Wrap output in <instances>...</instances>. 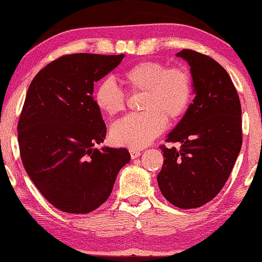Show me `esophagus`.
<instances>
[{"instance_id":"esophagus-1","label":"esophagus","mask_w":262,"mask_h":262,"mask_svg":"<svg viewBox=\"0 0 262 262\" xmlns=\"http://www.w3.org/2000/svg\"><path fill=\"white\" fill-rule=\"evenodd\" d=\"M129 153H130L132 159H136L141 156V151L136 150V148H129Z\"/></svg>"}]
</instances>
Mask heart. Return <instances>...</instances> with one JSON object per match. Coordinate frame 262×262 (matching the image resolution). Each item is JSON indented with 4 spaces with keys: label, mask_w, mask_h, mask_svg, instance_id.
Wrapping results in <instances>:
<instances>
[{
    "label": "heart",
    "mask_w": 262,
    "mask_h": 262,
    "mask_svg": "<svg viewBox=\"0 0 262 262\" xmlns=\"http://www.w3.org/2000/svg\"><path fill=\"white\" fill-rule=\"evenodd\" d=\"M121 80L134 92H144L141 114L128 115L111 127L116 144L142 148L160 135L166 119L175 122L185 114L191 102L192 84L185 70L167 69L158 61H143L128 68ZM95 104L103 114L116 116L124 110L125 94L112 79H104L94 94Z\"/></svg>",
    "instance_id": "heart-1"
}]
</instances>
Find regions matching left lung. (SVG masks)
Listing matches in <instances>:
<instances>
[{
    "label": "left lung",
    "mask_w": 262,
    "mask_h": 262,
    "mask_svg": "<svg viewBox=\"0 0 262 262\" xmlns=\"http://www.w3.org/2000/svg\"><path fill=\"white\" fill-rule=\"evenodd\" d=\"M191 67L193 103L160 146L163 166L157 177L162 195L173 206L193 209L217 195L227 182L242 146V109L227 71L192 50L176 54Z\"/></svg>",
    "instance_id": "obj_1"
}]
</instances>
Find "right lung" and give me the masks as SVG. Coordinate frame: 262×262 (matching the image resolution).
<instances>
[{
	"instance_id": "add662e5",
	"label": "right lung",
	"mask_w": 262,
	"mask_h": 262,
	"mask_svg": "<svg viewBox=\"0 0 262 262\" xmlns=\"http://www.w3.org/2000/svg\"><path fill=\"white\" fill-rule=\"evenodd\" d=\"M125 54L63 55L35 76L18 122L24 167L35 186L61 211L89 213L110 196L125 147H94L106 128L92 94L94 83Z\"/></svg>"
}]
</instances>
